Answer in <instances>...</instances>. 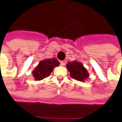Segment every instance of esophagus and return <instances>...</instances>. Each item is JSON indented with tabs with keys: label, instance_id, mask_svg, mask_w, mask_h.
Returning a JSON list of instances; mask_svg holds the SVG:
<instances>
[{
	"label": "esophagus",
	"instance_id": "1",
	"mask_svg": "<svg viewBox=\"0 0 122 122\" xmlns=\"http://www.w3.org/2000/svg\"><path fill=\"white\" fill-rule=\"evenodd\" d=\"M66 63V61H61V65L62 66H65Z\"/></svg>",
	"mask_w": 122,
	"mask_h": 122
}]
</instances>
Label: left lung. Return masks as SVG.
<instances>
[{
	"label": "left lung",
	"mask_w": 122,
	"mask_h": 122,
	"mask_svg": "<svg viewBox=\"0 0 122 122\" xmlns=\"http://www.w3.org/2000/svg\"><path fill=\"white\" fill-rule=\"evenodd\" d=\"M66 67L70 72L71 76L78 81H84L89 76L87 70L85 69L83 65L78 61L69 62L66 65Z\"/></svg>",
	"instance_id": "left-lung-1"
}]
</instances>
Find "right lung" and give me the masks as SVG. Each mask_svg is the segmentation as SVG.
Returning <instances> with one entry per match:
<instances>
[{"label": "right lung", "instance_id": "right-lung-1", "mask_svg": "<svg viewBox=\"0 0 122 122\" xmlns=\"http://www.w3.org/2000/svg\"><path fill=\"white\" fill-rule=\"evenodd\" d=\"M59 65L57 59L52 58L40 61L32 72V75L36 80H40L50 76L55 66Z\"/></svg>", "mask_w": 122, "mask_h": 122}]
</instances>
